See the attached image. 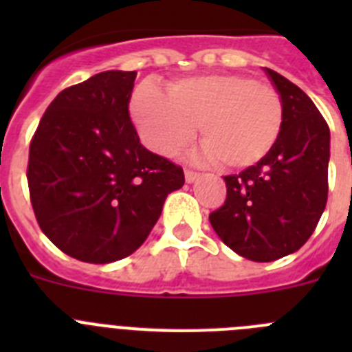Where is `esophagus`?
I'll list each match as a JSON object with an SVG mask.
<instances>
[{
  "label": "esophagus",
  "instance_id": "esophagus-1",
  "mask_svg": "<svg viewBox=\"0 0 352 352\" xmlns=\"http://www.w3.org/2000/svg\"><path fill=\"white\" fill-rule=\"evenodd\" d=\"M199 176V173H195V170H192V169H185V179L188 183H192V182H195V178H197Z\"/></svg>",
  "mask_w": 352,
  "mask_h": 352
}]
</instances>
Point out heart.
Wrapping results in <instances>:
<instances>
[{
  "label": "heart",
  "instance_id": "heart-1",
  "mask_svg": "<svg viewBox=\"0 0 352 352\" xmlns=\"http://www.w3.org/2000/svg\"><path fill=\"white\" fill-rule=\"evenodd\" d=\"M130 111L142 141L167 157L190 144L199 125L204 155L223 169H245L266 157L284 120L275 86L243 74L170 80L166 95L142 82Z\"/></svg>",
  "mask_w": 352,
  "mask_h": 352
}]
</instances>
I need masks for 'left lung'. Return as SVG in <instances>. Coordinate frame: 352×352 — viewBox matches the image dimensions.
I'll return each mask as SVG.
<instances>
[{
  "mask_svg": "<svg viewBox=\"0 0 352 352\" xmlns=\"http://www.w3.org/2000/svg\"><path fill=\"white\" fill-rule=\"evenodd\" d=\"M266 74L284 104L280 133L256 166L223 176L226 203L210 213L223 243L257 263L300 250L328 201V123L296 84L270 68Z\"/></svg>",
  "mask_w": 352,
  "mask_h": 352,
  "instance_id": "1",
  "label": "left lung"
}]
</instances>
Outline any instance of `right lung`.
Returning a JSON list of instances; mask_svg holds the SVG:
<instances>
[{
	"label": "right lung",
	"instance_id": "right-lung-1",
	"mask_svg": "<svg viewBox=\"0 0 352 352\" xmlns=\"http://www.w3.org/2000/svg\"><path fill=\"white\" fill-rule=\"evenodd\" d=\"M138 72H100L65 88L43 113L28 160L43 234L74 259L105 264L146 241L183 169L139 142L129 104Z\"/></svg>",
	"mask_w": 352,
	"mask_h": 352
}]
</instances>
